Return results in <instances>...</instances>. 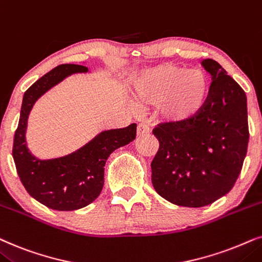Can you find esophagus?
Returning a JSON list of instances; mask_svg holds the SVG:
<instances>
[{
	"mask_svg": "<svg viewBox=\"0 0 262 262\" xmlns=\"http://www.w3.org/2000/svg\"><path fill=\"white\" fill-rule=\"evenodd\" d=\"M149 133V127L148 125H146L145 123H140L138 125V135H146Z\"/></svg>",
	"mask_w": 262,
	"mask_h": 262,
	"instance_id": "esophagus-1",
	"label": "esophagus"
}]
</instances>
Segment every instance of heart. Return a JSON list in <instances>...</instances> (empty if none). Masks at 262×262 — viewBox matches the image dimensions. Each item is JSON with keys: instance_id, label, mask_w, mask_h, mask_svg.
Masks as SVG:
<instances>
[{"instance_id": "1", "label": "heart", "mask_w": 262, "mask_h": 262, "mask_svg": "<svg viewBox=\"0 0 262 262\" xmlns=\"http://www.w3.org/2000/svg\"><path fill=\"white\" fill-rule=\"evenodd\" d=\"M208 91L210 82L201 69H187L172 63L142 73L133 87L137 102L144 105L159 104L158 114L166 122L194 117L206 103Z\"/></svg>"}]
</instances>
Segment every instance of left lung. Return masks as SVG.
I'll use <instances>...</instances> for the list:
<instances>
[{
  "label": "left lung",
  "mask_w": 262,
  "mask_h": 262,
  "mask_svg": "<svg viewBox=\"0 0 262 262\" xmlns=\"http://www.w3.org/2000/svg\"><path fill=\"white\" fill-rule=\"evenodd\" d=\"M212 76L206 103L194 117L153 129L159 148L151 163L160 196L184 207H202L224 196L237 181L248 148L245 91L211 58L201 62Z\"/></svg>",
  "instance_id": "left-lung-1"
}]
</instances>
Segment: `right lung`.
Returning <instances> with one entry per match:
<instances>
[{
	"mask_svg": "<svg viewBox=\"0 0 262 262\" xmlns=\"http://www.w3.org/2000/svg\"><path fill=\"white\" fill-rule=\"evenodd\" d=\"M80 64H61L38 79L23 98L14 134L13 158L20 181L31 196L56 211H74L99 196L104 186V166L115 149L128 145L137 135V124L111 129L97 135L78 151L60 158L41 160L26 146L27 118L36 100L48 90L75 73H86Z\"/></svg>",
	"mask_w": 262,
	"mask_h": 262,
	"instance_id": "right-lung-1",
	"label": "right lung"
}]
</instances>
